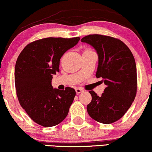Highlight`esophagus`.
<instances>
[{
  "label": "esophagus",
  "mask_w": 152,
  "mask_h": 152,
  "mask_svg": "<svg viewBox=\"0 0 152 152\" xmlns=\"http://www.w3.org/2000/svg\"><path fill=\"white\" fill-rule=\"evenodd\" d=\"M84 91V90L83 89L81 88H76V93L77 94H79V93H81L83 92Z\"/></svg>",
  "instance_id": "esophagus-1"
}]
</instances>
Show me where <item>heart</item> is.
Masks as SVG:
<instances>
[{"label":"heart","instance_id":"1","mask_svg":"<svg viewBox=\"0 0 152 152\" xmlns=\"http://www.w3.org/2000/svg\"><path fill=\"white\" fill-rule=\"evenodd\" d=\"M89 50H86L85 51H89Z\"/></svg>","mask_w":152,"mask_h":152}]
</instances>
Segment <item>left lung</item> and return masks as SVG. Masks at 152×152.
Wrapping results in <instances>:
<instances>
[{
  "label": "left lung",
  "mask_w": 152,
  "mask_h": 152,
  "mask_svg": "<svg viewBox=\"0 0 152 152\" xmlns=\"http://www.w3.org/2000/svg\"><path fill=\"white\" fill-rule=\"evenodd\" d=\"M81 42L91 45L98 55L96 77L103 78L107 86L98 96L90 90L92 101L87 106L88 114L104 124L122 118L131 106L137 93V69L133 55L124 42L114 37L90 34Z\"/></svg>",
  "instance_id": "1"
}]
</instances>
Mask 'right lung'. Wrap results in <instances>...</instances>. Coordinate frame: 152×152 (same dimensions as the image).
Wrapping results in <instances>:
<instances>
[{
	"label": "right lung",
	"mask_w": 152,
	"mask_h": 152,
	"mask_svg": "<svg viewBox=\"0 0 152 152\" xmlns=\"http://www.w3.org/2000/svg\"><path fill=\"white\" fill-rule=\"evenodd\" d=\"M79 37L45 38L28 43L21 52L15 69L16 93L20 105L34 122L43 127L58 125L66 118L76 91L70 87L53 89V74L59 60Z\"/></svg>",
	"instance_id": "add662e5"
}]
</instances>
